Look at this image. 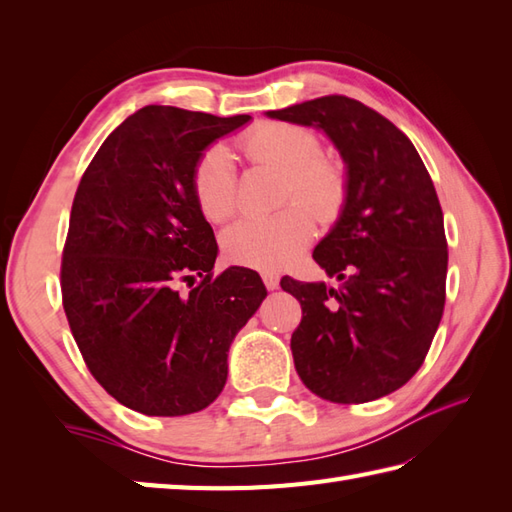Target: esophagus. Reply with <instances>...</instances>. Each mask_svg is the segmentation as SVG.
I'll use <instances>...</instances> for the list:
<instances>
[{
    "label": "esophagus",
    "mask_w": 512,
    "mask_h": 512,
    "mask_svg": "<svg viewBox=\"0 0 512 512\" xmlns=\"http://www.w3.org/2000/svg\"><path fill=\"white\" fill-rule=\"evenodd\" d=\"M262 279H264V286L268 290H277L279 288V275L277 273H264Z\"/></svg>",
    "instance_id": "1"
}]
</instances>
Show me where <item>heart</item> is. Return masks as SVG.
<instances>
[{
    "instance_id": "obj_1",
    "label": "heart",
    "mask_w": 512,
    "mask_h": 512,
    "mask_svg": "<svg viewBox=\"0 0 512 512\" xmlns=\"http://www.w3.org/2000/svg\"><path fill=\"white\" fill-rule=\"evenodd\" d=\"M248 160L286 173L284 206L301 204L317 220L330 222L345 202V173L339 162L321 156V140L310 129L292 123H264L239 140ZM191 187L206 220H228L237 206V180L228 151L213 145L198 158ZM314 237L310 215L290 206L270 220H242L226 228L222 250L228 262L255 270H281Z\"/></svg>"
}]
</instances>
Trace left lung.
I'll return each mask as SVG.
<instances>
[{"label": "left lung", "mask_w": 512, "mask_h": 512, "mask_svg": "<svg viewBox=\"0 0 512 512\" xmlns=\"http://www.w3.org/2000/svg\"><path fill=\"white\" fill-rule=\"evenodd\" d=\"M266 114L323 129L347 167L339 220L312 253L341 288L281 279L303 312L290 339L297 374L330 402L383 398L418 372L444 312L436 187L411 140L361 101L330 94Z\"/></svg>", "instance_id": "obj_1"}]
</instances>
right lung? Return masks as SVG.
<instances>
[{
  "instance_id": "obj_1",
  "label": "right lung",
  "mask_w": 512,
  "mask_h": 512,
  "mask_svg": "<svg viewBox=\"0 0 512 512\" xmlns=\"http://www.w3.org/2000/svg\"><path fill=\"white\" fill-rule=\"evenodd\" d=\"M248 121L147 105L105 138L76 189L65 317L99 385L145 416L209 407L226 385L228 347L268 295L250 268L213 275L217 242L191 187L204 149Z\"/></svg>"
}]
</instances>
